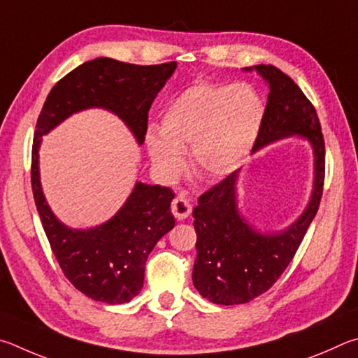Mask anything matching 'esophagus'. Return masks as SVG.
Returning a JSON list of instances; mask_svg holds the SVG:
<instances>
[{
  "label": "esophagus",
  "mask_w": 358,
  "mask_h": 358,
  "mask_svg": "<svg viewBox=\"0 0 358 358\" xmlns=\"http://www.w3.org/2000/svg\"><path fill=\"white\" fill-rule=\"evenodd\" d=\"M171 210H173V215L178 218V220H185L192 212L190 201L184 196H178L171 204Z\"/></svg>",
  "instance_id": "1"
}]
</instances>
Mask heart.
Segmentation results:
<instances>
[{
  "instance_id": "1",
  "label": "heart",
  "mask_w": 358,
  "mask_h": 358,
  "mask_svg": "<svg viewBox=\"0 0 358 358\" xmlns=\"http://www.w3.org/2000/svg\"><path fill=\"white\" fill-rule=\"evenodd\" d=\"M264 103L253 86L196 83L178 94L160 117L159 131L146 134L149 159L163 178H178L182 152L206 180L227 178L239 169L258 140Z\"/></svg>"
}]
</instances>
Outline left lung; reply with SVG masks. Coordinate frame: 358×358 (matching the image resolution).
Here are the masks:
<instances>
[{
	"mask_svg": "<svg viewBox=\"0 0 358 358\" xmlns=\"http://www.w3.org/2000/svg\"><path fill=\"white\" fill-rule=\"evenodd\" d=\"M256 71L268 86L267 105L253 154L285 138L305 140L313 150V187L308 203L296 220L278 231H262L239 209L241 169L199 196L193 209L196 259L193 285L217 305L247 303L266 292L289 266L322 196L325 146L315 106L302 90L275 66L243 67Z\"/></svg>",
	"mask_w": 358,
	"mask_h": 358,
	"instance_id": "obj_1",
	"label": "left lung"
}]
</instances>
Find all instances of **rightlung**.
Segmentation results:
<instances>
[{
    "label": "right lung",
    "instance_id": "right-lung-1",
    "mask_svg": "<svg viewBox=\"0 0 358 358\" xmlns=\"http://www.w3.org/2000/svg\"><path fill=\"white\" fill-rule=\"evenodd\" d=\"M176 67V61L159 66L125 64L111 58L83 62L53 86L37 119L31 166L36 208L67 280L97 302L127 303L140 294L149 253L174 228V193L168 187L136 180L121 209L108 220L86 229L67 227L55 215L42 190V136L75 113L100 108L121 119L141 146L148 111Z\"/></svg>",
    "mask_w": 358,
    "mask_h": 358
}]
</instances>
